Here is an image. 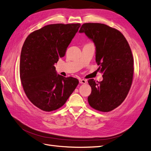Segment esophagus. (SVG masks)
I'll return each mask as SVG.
<instances>
[{
  "mask_svg": "<svg viewBox=\"0 0 151 151\" xmlns=\"http://www.w3.org/2000/svg\"><path fill=\"white\" fill-rule=\"evenodd\" d=\"M87 81L85 79H79V83L81 84H86Z\"/></svg>",
  "mask_w": 151,
  "mask_h": 151,
  "instance_id": "1",
  "label": "esophagus"
}]
</instances>
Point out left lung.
<instances>
[{"mask_svg": "<svg viewBox=\"0 0 151 151\" xmlns=\"http://www.w3.org/2000/svg\"><path fill=\"white\" fill-rule=\"evenodd\" d=\"M84 33L96 47V62L103 81L89 79L91 93L88 100L96 110L110 111L123 103L133 79L134 58L129 43L120 31L101 23H84Z\"/></svg>", "mask_w": 151, "mask_h": 151, "instance_id": "obj_1", "label": "left lung"}]
</instances>
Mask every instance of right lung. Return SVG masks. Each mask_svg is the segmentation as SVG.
Masks as SVG:
<instances>
[{"label":"right lung","mask_w":151,"mask_h":151,"mask_svg":"<svg viewBox=\"0 0 151 151\" xmlns=\"http://www.w3.org/2000/svg\"><path fill=\"white\" fill-rule=\"evenodd\" d=\"M81 24H53L26 38L20 57V78L24 93L35 106L45 111L60 108L79 84L72 77L57 74L54 64L65 56Z\"/></svg>","instance_id":"1"}]
</instances>
